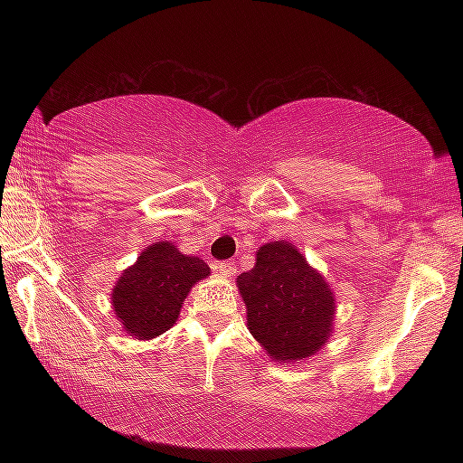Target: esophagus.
Here are the masks:
<instances>
[{
    "instance_id": "esophagus-1",
    "label": "esophagus",
    "mask_w": 463,
    "mask_h": 463,
    "mask_svg": "<svg viewBox=\"0 0 463 463\" xmlns=\"http://www.w3.org/2000/svg\"><path fill=\"white\" fill-rule=\"evenodd\" d=\"M214 271L222 273V276H226V278H231V276H234V271H237V265H234V261H216Z\"/></svg>"
}]
</instances>
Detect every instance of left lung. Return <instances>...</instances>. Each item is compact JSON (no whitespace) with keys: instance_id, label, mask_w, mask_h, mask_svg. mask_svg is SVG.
Instances as JSON below:
<instances>
[{"instance_id":"8db88e82","label":"left lung","mask_w":463,"mask_h":463,"mask_svg":"<svg viewBox=\"0 0 463 463\" xmlns=\"http://www.w3.org/2000/svg\"><path fill=\"white\" fill-rule=\"evenodd\" d=\"M237 281L249 331L271 359L298 362L326 343L335 315L333 292L292 242L263 245L253 269L241 273Z\"/></svg>"}]
</instances>
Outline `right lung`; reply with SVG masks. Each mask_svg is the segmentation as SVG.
I'll use <instances>...</instances> for the list:
<instances>
[{"label":"right lung","instance_id":"1","mask_svg":"<svg viewBox=\"0 0 463 463\" xmlns=\"http://www.w3.org/2000/svg\"><path fill=\"white\" fill-rule=\"evenodd\" d=\"M210 268L198 257L182 255L163 241L145 249L122 273L112 292V307L124 331L137 339H153L175 325L179 308L195 281Z\"/></svg>","mask_w":463,"mask_h":463}]
</instances>
